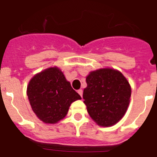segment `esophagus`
<instances>
[{"label": "esophagus", "instance_id": "34e87169", "mask_svg": "<svg viewBox=\"0 0 157 157\" xmlns=\"http://www.w3.org/2000/svg\"><path fill=\"white\" fill-rule=\"evenodd\" d=\"M78 94H79V95L81 96L82 98V94H83V91H82V90H78Z\"/></svg>", "mask_w": 157, "mask_h": 157}]
</instances>
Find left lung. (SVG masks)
Instances as JSON below:
<instances>
[{
    "mask_svg": "<svg viewBox=\"0 0 157 157\" xmlns=\"http://www.w3.org/2000/svg\"><path fill=\"white\" fill-rule=\"evenodd\" d=\"M83 99L87 112L101 127L120 121L130 103L131 88L121 72L111 68L94 71L86 77Z\"/></svg>",
    "mask_w": 157,
    "mask_h": 157,
    "instance_id": "left-lung-1",
    "label": "left lung"
}]
</instances>
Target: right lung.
<instances>
[{
  "mask_svg": "<svg viewBox=\"0 0 157 157\" xmlns=\"http://www.w3.org/2000/svg\"><path fill=\"white\" fill-rule=\"evenodd\" d=\"M27 94L32 110L45 123H56L63 119L71 104L81 99L57 67H49L34 75Z\"/></svg>",
  "mask_w": 157,
  "mask_h": 157,
  "instance_id": "1",
  "label": "right lung"
}]
</instances>
